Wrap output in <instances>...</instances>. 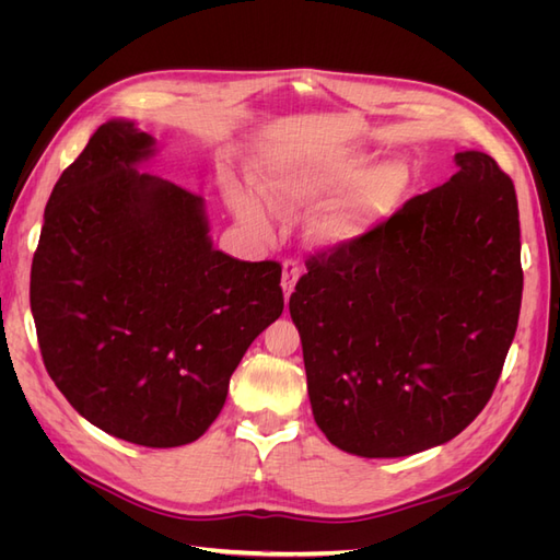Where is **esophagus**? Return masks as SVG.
Listing matches in <instances>:
<instances>
[{"label":"esophagus","mask_w":560,"mask_h":560,"mask_svg":"<svg viewBox=\"0 0 560 560\" xmlns=\"http://www.w3.org/2000/svg\"><path fill=\"white\" fill-rule=\"evenodd\" d=\"M299 276H301L299 264H296L294 259H287V261L282 264V292H284V299L292 296Z\"/></svg>","instance_id":"esophagus-1"}]
</instances>
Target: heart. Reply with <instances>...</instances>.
I'll list each match as a JSON object with an SVG mask.
<instances>
[{
    "label": "heart",
    "mask_w": 560,
    "mask_h": 560,
    "mask_svg": "<svg viewBox=\"0 0 560 560\" xmlns=\"http://www.w3.org/2000/svg\"><path fill=\"white\" fill-rule=\"evenodd\" d=\"M369 159L366 151L354 147L270 156L259 165V186L282 214H299L348 183L308 222L313 245L348 247L399 212L413 189L411 171L404 161H383L366 171ZM226 198L245 226L257 233L270 231L273 212L257 191L229 184Z\"/></svg>",
    "instance_id": "obj_1"
}]
</instances>
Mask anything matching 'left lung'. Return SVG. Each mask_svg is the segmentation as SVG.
<instances>
[{"label":"left lung","mask_w":560,"mask_h":560,"mask_svg":"<svg viewBox=\"0 0 560 560\" xmlns=\"http://www.w3.org/2000/svg\"><path fill=\"white\" fill-rule=\"evenodd\" d=\"M348 247L308 257L290 296L317 428L401 457L477 418L514 341L523 270L514 182L483 151Z\"/></svg>","instance_id":"1"}]
</instances>
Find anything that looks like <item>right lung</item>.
<instances>
[{
    "label": "right lung",
    "mask_w": 560,
    "mask_h": 560,
    "mask_svg": "<svg viewBox=\"0 0 560 560\" xmlns=\"http://www.w3.org/2000/svg\"><path fill=\"white\" fill-rule=\"evenodd\" d=\"M154 151L124 118L93 132L44 210L30 308L48 376L83 418L173 448L212 425L284 299L278 261L214 249L202 198L138 171Z\"/></svg>",
    "instance_id": "right-lung-1"
}]
</instances>
